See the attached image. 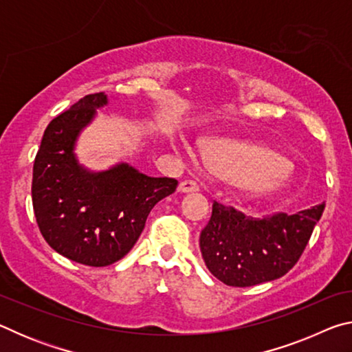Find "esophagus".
<instances>
[{
	"mask_svg": "<svg viewBox=\"0 0 352 352\" xmlns=\"http://www.w3.org/2000/svg\"><path fill=\"white\" fill-rule=\"evenodd\" d=\"M199 189V184L194 180H184L178 184V190H180V192H197Z\"/></svg>",
	"mask_w": 352,
	"mask_h": 352,
	"instance_id": "esophagus-1",
	"label": "esophagus"
}]
</instances>
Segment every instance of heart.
<instances>
[{
  "label": "heart",
  "instance_id": "obj_1",
  "mask_svg": "<svg viewBox=\"0 0 352 352\" xmlns=\"http://www.w3.org/2000/svg\"><path fill=\"white\" fill-rule=\"evenodd\" d=\"M204 152L214 174L256 197H272L287 188L290 163L273 148L236 140H210Z\"/></svg>",
  "mask_w": 352,
  "mask_h": 352
}]
</instances>
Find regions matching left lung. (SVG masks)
I'll use <instances>...</instances> for the list:
<instances>
[{"instance_id": "obj_1", "label": "left lung", "mask_w": 352, "mask_h": 352, "mask_svg": "<svg viewBox=\"0 0 352 352\" xmlns=\"http://www.w3.org/2000/svg\"><path fill=\"white\" fill-rule=\"evenodd\" d=\"M324 204L296 214L253 219L214 201L200 234V252L214 276L226 285L250 287L284 276L311 239Z\"/></svg>"}]
</instances>
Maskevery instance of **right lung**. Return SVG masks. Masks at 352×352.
I'll return each mask as SVG.
<instances>
[{
  "mask_svg": "<svg viewBox=\"0 0 352 352\" xmlns=\"http://www.w3.org/2000/svg\"><path fill=\"white\" fill-rule=\"evenodd\" d=\"M105 104L104 93L88 94L52 119L32 170V205L41 236L65 258L90 267L124 258L152 208L178 184L175 178L147 177L127 163L104 172L82 168L76 140Z\"/></svg>",
  "mask_w": 352,
  "mask_h": 352,
  "instance_id": "1",
  "label": "right lung"
}]
</instances>
